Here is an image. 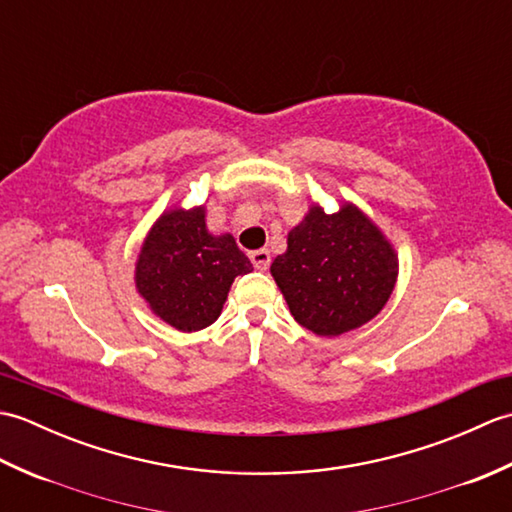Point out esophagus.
<instances>
[{
  "label": "esophagus",
  "instance_id": "34e87169",
  "mask_svg": "<svg viewBox=\"0 0 512 512\" xmlns=\"http://www.w3.org/2000/svg\"><path fill=\"white\" fill-rule=\"evenodd\" d=\"M250 262H253V266L257 268V270H268V266H270V253L266 248H259V250H253V253H250Z\"/></svg>",
  "mask_w": 512,
  "mask_h": 512
}]
</instances>
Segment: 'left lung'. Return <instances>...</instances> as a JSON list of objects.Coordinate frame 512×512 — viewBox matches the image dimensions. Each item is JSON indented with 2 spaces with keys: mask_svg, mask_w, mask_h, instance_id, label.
I'll return each mask as SVG.
<instances>
[{
  "mask_svg": "<svg viewBox=\"0 0 512 512\" xmlns=\"http://www.w3.org/2000/svg\"><path fill=\"white\" fill-rule=\"evenodd\" d=\"M292 317L319 336H339L374 319L396 284L398 259L352 204L325 215L312 206L270 266Z\"/></svg>",
  "mask_w": 512,
  "mask_h": 512,
  "instance_id": "left-lung-1",
  "label": "left lung"
}]
</instances>
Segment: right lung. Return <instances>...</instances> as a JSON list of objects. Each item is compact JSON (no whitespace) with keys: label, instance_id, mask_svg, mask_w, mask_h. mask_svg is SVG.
<instances>
[{"label":"right lung","instance_id":"add662e5","mask_svg":"<svg viewBox=\"0 0 512 512\" xmlns=\"http://www.w3.org/2000/svg\"><path fill=\"white\" fill-rule=\"evenodd\" d=\"M253 270L231 235L206 231L204 206L171 211L147 235L136 264V288L160 319L195 332L220 317L237 275Z\"/></svg>","mask_w":512,"mask_h":512}]
</instances>
